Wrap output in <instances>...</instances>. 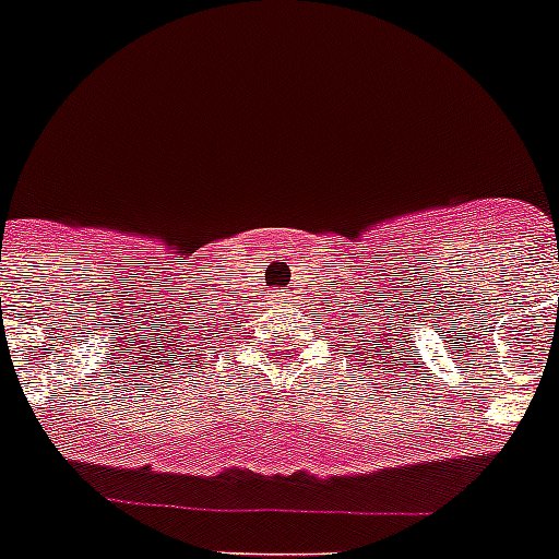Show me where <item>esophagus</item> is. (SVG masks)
Instances as JSON below:
<instances>
[{
  "label": "esophagus",
  "mask_w": 559,
  "mask_h": 559,
  "mask_svg": "<svg viewBox=\"0 0 559 559\" xmlns=\"http://www.w3.org/2000/svg\"><path fill=\"white\" fill-rule=\"evenodd\" d=\"M280 299H288V294H280Z\"/></svg>",
  "instance_id": "obj_1"
}]
</instances>
